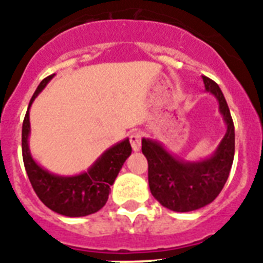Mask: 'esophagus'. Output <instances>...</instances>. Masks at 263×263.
Wrapping results in <instances>:
<instances>
[{
	"label": "esophagus",
	"mask_w": 263,
	"mask_h": 263,
	"mask_svg": "<svg viewBox=\"0 0 263 263\" xmlns=\"http://www.w3.org/2000/svg\"><path fill=\"white\" fill-rule=\"evenodd\" d=\"M142 138L143 134L140 131H135L131 134V136H129V142H131L132 149H134V151H139V149H140V147H142Z\"/></svg>",
	"instance_id": "esophagus-1"
}]
</instances>
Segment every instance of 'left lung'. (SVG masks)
Returning a JSON list of instances; mask_svg holds the SVG:
<instances>
[{"instance_id":"obj_1","label":"left lung","mask_w":263,"mask_h":263,"mask_svg":"<svg viewBox=\"0 0 263 263\" xmlns=\"http://www.w3.org/2000/svg\"><path fill=\"white\" fill-rule=\"evenodd\" d=\"M207 92L215 96L226 123V134L211 156L195 162L174 156L156 140L142 139V151L148 160L151 194L163 207L189 213L207 206L223 189L235 151V132L230 109L219 85L203 76Z\"/></svg>"}]
</instances>
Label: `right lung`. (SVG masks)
<instances>
[{
	"instance_id": "obj_1",
	"label": "right lung",
	"mask_w": 263,
	"mask_h": 263,
	"mask_svg": "<svg viewBox=\"0 0 263 263\" xmlns=\"http://www.w3.org/2000/svg\"><path fill=\"white\" fill-rule=\"evenodd\" d=\"M53 76L54 74H50L40 83L33 98L30 99L29 107L24 119V165L34 193L46 207L65 217H85L89 214L98 213L101 207H104L111 186L127 158L131 155L132 148L129 140L124 139L103 152L88 171L79 175L61 176L43 168L33 159L29 149V108L40 92L46 87V84L52 80Z\"/></svg>"
}]
</instances>
